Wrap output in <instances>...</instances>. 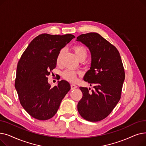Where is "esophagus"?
Instances as JSON below:
<instances>
[{"label": "esophagus", "instance_id": "1", "mask_svg": "<svg viewBox=\"0 0 146 146\" xmlns=\"http://www.w3.org/2000/svg\"><path fill=\"white\" fill-rule=\"evenodd\" d=\"M78 88V86L74 85V84H71V89L72 90H74L76 88Z\"/></svg>", "mask_w": 146, "mask_h": 146}]
</instances>
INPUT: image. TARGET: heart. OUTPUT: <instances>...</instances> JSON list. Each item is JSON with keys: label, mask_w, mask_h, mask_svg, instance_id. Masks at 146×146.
<instances>
[{"label": "heart", "mask_w": 146, "mask_h": 146, "mask_svg": "<svg viewBox=\"0 0 146 146\" xmlns=\"http://www.w3.org/2000/svg\"><path fill=\"white\" fill-rule=\"evenodd\" d=\"M73 50L76 53V56H77V57L80 61H83L86 59L88 56V50L84 46L80 45H75L73 47ZM63 51L64 50L63 49L61 50L58 54V56L56 59L57 63L58 64L60 63L61 58V56H62ZM79 74L80 73L78 72L67 69V70H66L63 72L62 76L65 80L71 82H74L76 80V79H77V75Z\"/></svg>", "instance_id": "obj_1"}]
</instances>
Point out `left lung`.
<instances>
[{
    "mask_svg": "<svg viewBox=\"0 0 146 146\" xmlns=\"http://www.w3.org/2000/svg\"><path fill=\"white\" fill-rule=\"evenodd\" d=\"M77 41L86 45L91 52V67L83 79L94 85L90 92L80 87L83 96L78 104V112L88 121H101L120 100L125 79L123 64L117 48L99 34H82Z\"/></svg>",
    "mask_w": 146,
    "mask_h": 146,
    "instance_id": "1",
    "label": "left lung"
}]
</instances>
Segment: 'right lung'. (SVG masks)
<instances>
[{
	"mask_svg": "<svg viewBox=\"0 0 146 146\" xmlns=\"http://www.w3.org/2000/svg\"><path fill=\"white\" fill-rule=\"evenodd\" d=\"M74 38L72 34H40L30 42L18 61L15 87L23 108L36 119L54 116L70 90L66 80L51 88L48 76L56 67L59 51Z\"/></svg>",
	"mask_w": 146,
	"mask_h": 146,
	"instance_id": "right-lung-1",
	"label": "right lung"
}]
</instances>
